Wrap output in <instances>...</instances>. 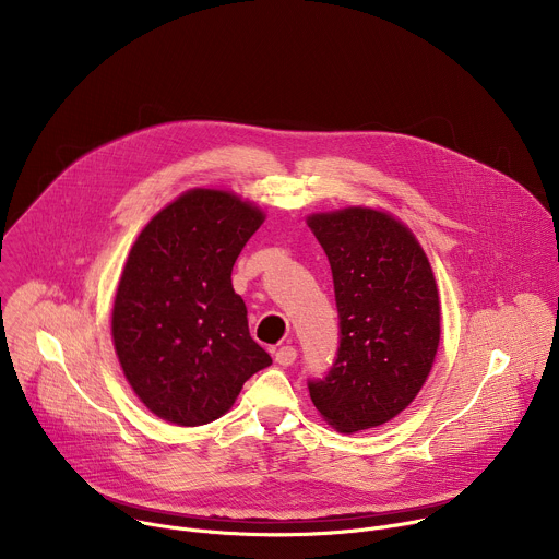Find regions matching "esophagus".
<instances>
[{
  "label": "esophagus",
  "mask_w": 559,
  "mask_h": 559,
  "mask_svg": "<svg viewBox=\"0 0 559 559\" xmlns=\"http://www.w3.org/2000/svg\"><path fill=\"white\" fill-rule=\"evenodd\" d=\"M296 360V349L292 345H283L278 352H276V362L281 367H289L292 362Z\"/></svg>",
  "instance_id": "34e87169"
}]
</instances>
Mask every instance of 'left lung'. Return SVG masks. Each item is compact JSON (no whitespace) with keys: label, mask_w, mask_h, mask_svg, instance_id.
Returning a JSON list of instances; mask_svg holds the SVG:
<instances>
[{"label":"left lung","mask_w":559,"mask_h":559,"mask_svg":"<svg viewBox=\"0 0 559 559\" xmlns=\"http://www.w3.org/2000/svg\"><path fill=\"white\" fill-rule=\"evenodd\" d=\"M307 225L334 276L341 341L323 378H309L311 403L338 431L389 423L425 384L440 341V302L416 236L367 207L313 214Z\"/></svg>","instance_id":"obj_1"}]
</instances>
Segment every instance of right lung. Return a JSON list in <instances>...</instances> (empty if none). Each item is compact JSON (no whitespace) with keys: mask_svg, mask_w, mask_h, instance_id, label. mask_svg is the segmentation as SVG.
I'll use <instances>...</instances> for the list:
<instances>
[{"mask_svg":"<svg viewBox=\"0 0 559 559\" xmlns=\"http://www.w3.org/2000/svg\"><path fill=\"white\" fill-rule=\"evenodd\" d=\"M263 212L221 190H190L139 234L119 281L112 338L141 403L175 425L223 416L272 365L254 343L231 267Z\"/></svg>","mask_w":559,"mask_h":559,"instance_id":"add662e5","label":"right lung"}]
</instances>
